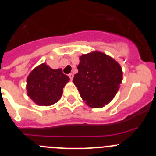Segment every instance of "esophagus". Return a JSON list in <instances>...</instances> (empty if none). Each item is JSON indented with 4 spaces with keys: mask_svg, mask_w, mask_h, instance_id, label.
Wrapping results in <instances>:
<instances>
[{
    "mask_svg": "<svg viewBox=\"0 0 156 156\" xmlns=\"http://www.w3.org/2000/svg\"><path fill=\"white\" fill-rule=\"evenodd\" d=\"M68 76H69V79L72 80H73V73H69Z\"/></svg>",
    "mask_w": 156,
    "mask_h": 156,
    "instance_id": "1",
    "label": "esophagus"
}]
</instances>
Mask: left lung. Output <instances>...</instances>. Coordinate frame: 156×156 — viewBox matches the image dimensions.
<instances>
[{"instance_id":"left-lung-1","label":"left lung","mask_w":156,"mask_h":156,"mask_svg":"<svg viewBox=\"0 0 156 156\" xmlns=\"http://www.w3.org/2000/svg\"><path fill=\"white\" fill-rule=\"evenodd\" d=\"M73 80L80 97L91 108H101L115 97L122 82L119 63L98 51L83 55Z\"/></svg>"}]
</instances>
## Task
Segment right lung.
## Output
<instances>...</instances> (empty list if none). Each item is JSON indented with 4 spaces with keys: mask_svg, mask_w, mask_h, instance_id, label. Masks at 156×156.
<instances>
[{
    "mask_svg": "<svg viewBox=\"0 0 156 156\" xmlns=\"http://www.w3.org/2000/svg\"><path fill=\"white\" fill-rule=\"evenodd\" d=\"M69 80L62 69H53L43 63L30 73L27 78V94L39 105H51L58 102L63 87Z\"/></svg>",
    "mask_w": 156,
    "mask_h": 156,
    "instance_id": "right-lung-1",
    "label": "right lung"
}]
</instances>
